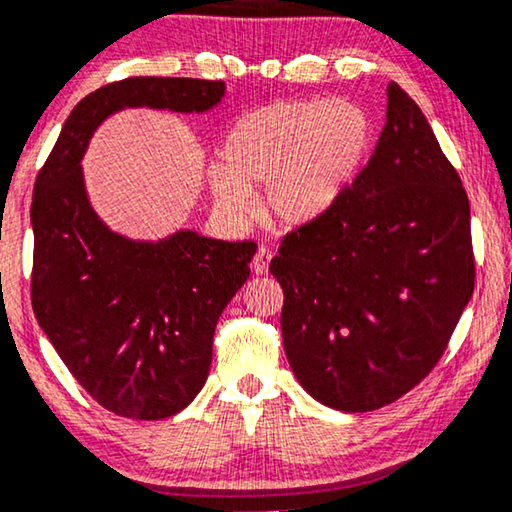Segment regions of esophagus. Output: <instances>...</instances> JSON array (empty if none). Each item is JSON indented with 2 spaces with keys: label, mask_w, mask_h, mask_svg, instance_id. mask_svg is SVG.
<instances>
[{
  "label": "esophagus",
  "mask_w": 512,
  "mask_h": 512,
  "mask_svg": "<svg viewBox=\"0 0 512 512\" xmlns=\"http://www.w3.org/2000/svg\"><path fill=\"white\" fill-rule=\"evenodd\" d=\"M271 257H273V253L269 250V246H259L257 248V255H255V259H253V269H255V273H266L269 271V264H271Z\"/></svg>",
  "instance_id": "1"
}]
</instances>
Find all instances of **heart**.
Listing matches in <instances>:
<instances>
[{
  "label": "heart",
  "mask_w": 512,
  "mask_h": 512,
  "mask_svg": "<svg viewBox=\"0 0 512 512\" xmlns=\"http://www.w3.org/2000/svg\"><path fill=\"white\" fill-rule=\"evenodd\" d=\"M375 142V121L361 105L329 98L273 101L236 121L209 174L220 213L246 220L248 190L271 223L308 225L338 204L361 172Z\"/></svg>",
  "instance_id": "heart-1"
}]
</instances>
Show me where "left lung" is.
Segmentation results:
<instances>
[{
	"mask_svg": "<svg viewBox=\"0 0 512 512\" xmlns=\"http://www.w3.org/2000/svg\"><path fill=\"white\" fill-rule=\"evenodd\" d=\"M375 154L322 218L285 234L282 342L326 407L375 411L430 375L474 294L469 197L421 108L391 82Z\"/></svg>",
	"mask_w": 512,
	"mask_h": 512,
	"instance_id": "1",
	"label": "left lung"
}]
</instances>
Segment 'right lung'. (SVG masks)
<instances>
[{"label":"right lung","instance_id":"obj_1","mask_svg":"<svg viewBox=\"0 0 512 512\" xmlns=\"http://www.w3.org/2000/svg\"><path fill=\"white\" fill-rule=\"evenodd\" d=\"M223 96V80L110 82L68 114L34 183V315L75 381L117 416L158 421L202 391L218 317L248 280L257 243L195 232L128 241L91 211L80 158L121 108L204 112Z\"/></svg>","mask_w":512,"mask_h":512}]
</instances>
